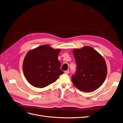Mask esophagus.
Here are the masks:
<instances>
[{"mask_svg":"<svg viewBox=\"0 0 123 123\" xmlns=\"http://www.w3.org/2000/svg\"><path fill=\"white\" fill-rule=\"evenodd\" d=\"M64 73H65V74H69V70H66V71H64Z\"/></svg>","mask_w":123,"mask_h":123,"instance_id":"1","label":"esophagus"}]
</instances>
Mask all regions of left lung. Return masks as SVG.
<instances>
[{
    "label": "left lung",
    "mask_w": 123,
    "mask_h": 123,
    "mask_svg": "<svg viewBox=\"0 0 123 123\" xmlns=\"http://www.w3.org/2000/svg\"><path fill=\"white\" fill-rule=\"evenodd\" d=\"M76 71L72 75L73 84L85 92L98 89L105 81L107 75V67L104 58L92 47H84L74 49Z\"/></svg>",
    "instance_id": "obj_1"
}]
</instances>
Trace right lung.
Returning a JSON list of instances; mask_svg holds the SVG:
<instances>
[{"label": "right lung", "mask_w": 123, "mask_h": 123, "mask_svg": "<svg viewBox=\"0 0 123 123\" xmlns=\"http://www.w3.org/2000/svg\"><path fill=\"white\" fill-rule=\"evenodd\" d=\"M60 49L42 45L29 51L23 62L25 78L33 86L43 88L56 81L64 72L58 59Z\"/></svg>", "instance_id": "1"}]
</instances>
